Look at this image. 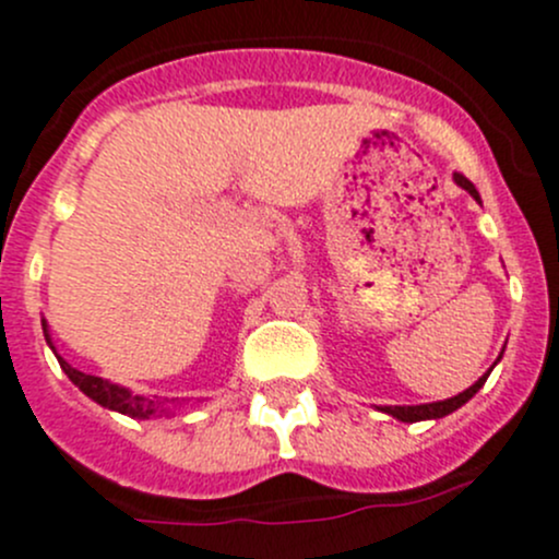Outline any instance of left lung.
<instances>
[{
    "instance_id": "1",
    "label": "left lung",
    "mask_w": 559,
    "mask_h": 559,
    "mask_svg": "<svg viewBox=\"0 0 559 559\" xmlns=\"http://www.w3.org/2000/svg\"><path fill=\"white\" fill-rule=\"evenodd\" d=\"M454 180H456V186H462V189L467 191V194L473 197V200H478L481 202V197H478V191H476V186L471 183V180L465 178V175H460L456 173L454 175ZM500 357H503V354H500ZM498 357V359H500ZM492 373V368L487 370V373L481 376V379L476 381V384L473 386H467L465 392H460V394H454V397H449V400H441V403H425V405H384V414H389V416H394V419H400V421H425V419H443V416H449L452 414V411H456V408H462V405L467 403V400L473 397V394L478 392V389L484 386V381H487V376Z\"/></svg>"
}]
</instances>
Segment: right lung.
<instances>
[{
  "mask_svg": "<svg viewBox=\"0 0 559 559\" xmlns=\"http://www.w3.org/2000/svg\"><path fill=\"white\" fill-rule=\"evenodd\" d=\"M43 330H45V341H48V346L53 348V343H50V335H48V326H45L43 321ZM56 354V348H53ZM56 359H59L61 370H64L67 376H70V381L81 389L83 394H88V397L94 400V403L105 405V408L110 411H118V414H127V416H134V419H151V416H159L167 411V403H175V400H151V397H143V394H132L129 389L118 386V384H110V381L99 379V376H88V373H81V370L72 368L70 362H64V359L56 354Z\"/></svg>",
  "mask_w": 559,
  "mask_h": 559,
  "instance_id": "right-lung-1",
  "label": "right lung"
}]
</instances>
